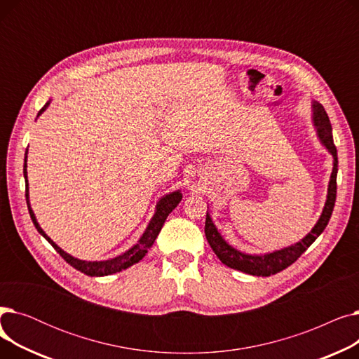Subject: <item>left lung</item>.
<instances>
[{
	"mask_svg": "<svg viewBox=\"0 0 359 359\" xmlns=\"http://www.w3.org/2000/svg\"><path fill=\"white\" fill-rule=\"evenodd\" d=\"M313 123L317 130V137L325 145V148L329 151L333 157V170L330 175V182L327 187V199L325 203V208L322 215H320L318 221L313 227V230L298 243L292 244V246L284 248L280 250H275L272 253L266 255H248L243 253L225 241L217 227L212 222L211 215L206 212V221H205V236L206 240H208L211 249L214 253L218 256V259L227 265L231 269L241 271L244 273H249L253 276H271L275 275L280 271H284L290 265L303 255L314 240L323 233L326 229V225L332 217L333 208H334V201H336V176H337V151L333 142V135H332V125L329 121L327 113L325 107L313 102Z\"/></svg>",
	"mask_w": 359,
	"mask_h": 359,
	"instance_id": "8db88e82",
	"label": "left lung"
}]
</instances>
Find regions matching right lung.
Masks as SVG:
<instances>
[{
  "label": "right lung",
  "instance_id": "right-lung-1",
  "mask_svg": "<svg viewBox=\"0 0 359 359\" xmlns=\"http://www.w3.org/2000/svg\"><path fill=\"white\" fill-rule=\"evenodd\" d=\"M49 106V102L41 109V111L37 113V116H41L42 113L46 110V107ZM23 175H25V180H26V202H27V208H29V214H30V218L34 224L36 230L39 231L50 244L52 248L58 252L64 260L67 263H69V265L72 268H75L77 271L88 275V276H106V275H111V273H116V272H121L123 269H128L129 266L135 265V263H138L145 255L147 252L149 250V248L153 246L158 233L161 231L163 225H164V221L165 218L168 217V214L172 212L176 206L179 205V202L182 201V194L180 191H175L172 194H168L165 196H163L158 202H157V206H156V212L153 215V218H151L148 227L145 229L144 234L141 236V238L138 240V243L135 244V246H132L129 250H126L125 253L113 257V259H107V260H96V262H87V260H80L77 257H74L71 255H68L67 252H64L58 244H55L50 237L46 236V233L41 229L39 222H37L36 217H34V212L32 210L30 206V201H29V182H27V149H26V154H25V165H23Z\"/></svg>",
  "mask_w": 359,
  "mask_h": 359
}]
</instances>
